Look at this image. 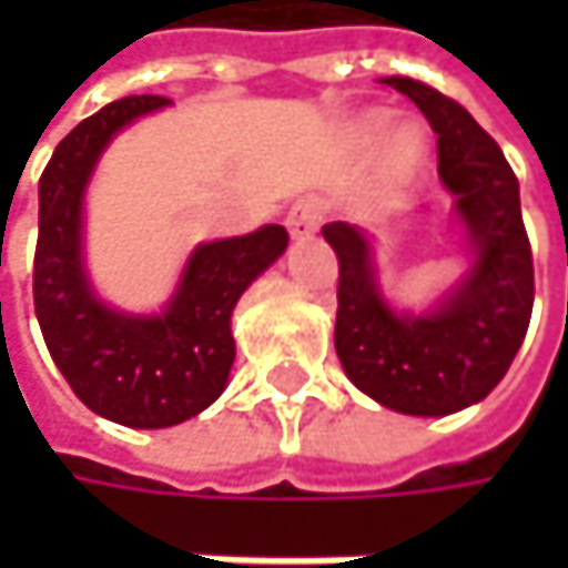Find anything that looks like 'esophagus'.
<instances>
[{"instance_id":"34e87169","label":"esophagus","mask_w":568,"mask_h":568,"mask_svg":"<svg viewBox=\"0 0 568 568\" xmlns=\"http://www.w3.org/2000/svg\"><path fill=\"white\" fill-rule=\"evenodd\" d=\"M318 220H322V206L312 203V200H298V203L288 210V216H285V230H288L292 240H305V236L315 233Z\"/></svg>"}]
</instances>
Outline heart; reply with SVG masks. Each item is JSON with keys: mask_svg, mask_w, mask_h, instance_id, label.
I'll return each instance as SVG.
<instances>
[{"mask_svg": "<svg viewBox=\"0 0 568 568\" xmlns=\"http://www.w3.org/2000/svg\"><path fill=\"white\" fill-rule=\"evenodd\" d=\"M348 141L355 151L382 148V186L404 190L417 180L427 161V141L414 124H400L392 131L388 111H368L348 128Z\"/></svg>", "mask_w": 568, "mask_h": 568, "instance_id": "b5f03b06", "label": "heart"}]
</instances>
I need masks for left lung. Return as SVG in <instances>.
I'll use <instances>...</instances> for the list:
<instances>
[{
  "mask_svg": "<svg viewBox=\"0 0 568 568\" xmlns=\"http://www.w3.org/2000/svg\"><path fill=\"white\" fill-rule=\"evenodd\" d=\"M437 134V173L467 236V273L424 312L385 298L375 243L362 226L325 223L338 256L335 352L352 385L382 407L444 417L490 395L516 358L532 312V253L519 183L497 141L437 88L392 74Z\"/></svg>",
  "mask_w": 568,
  "mask_h": 568,
  "instance_id": "1",
  "label": "left lung"
}]
</instances>
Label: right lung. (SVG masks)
Listing matches in <instances>:
<instances>
[{"instance_id":"right-lung-1","label":"right lung","mask_w":568,"mask_h":568,"mask_svg":"<svg viewBox=\"0 0 568 568\" xmlns=\"http://www.w3.org/2000/svg\"><path fill=\"white\" fill-rule=\"evenodd\" d=\"M168 98L131 94L84 118L39 180L36 315L58 372L94 414L124 427H173L223 395L236 342L240 295L288 246L280 223L200 243L161 312L108 305L84 263V193L108 144Z\"/></svg>"}]
</instances>
